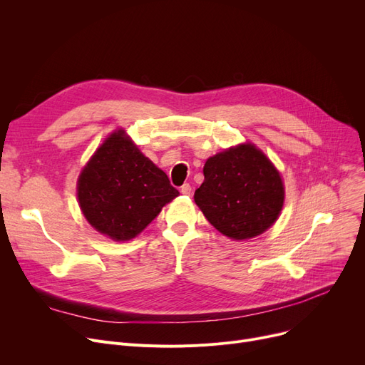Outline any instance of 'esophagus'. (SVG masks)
I'll return each instance as SVG.
<instances>
[{
    "label": "esophagus",
    "instance_id": "esophagus-1",
    "mask_svg": "<svg viewBox=\"0 0 365 365\" xmlns=\"http://www.w3.org/2000/svg\"><path fill=\"white\" fill-rule=\"evenodd\" d=\"M180 192L183 194V195H190V194H192V187H190V185L189 183H185L183 186H180Z\"/></svg>",
    "mask_w": 365,
    "mask_h": 365
}]
</instances>
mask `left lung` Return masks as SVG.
<instances>
[{
	"instance_id": "left-lung-1",
	"label": "left lung",
	"mask_w": 365,
	"mask_h": 365,
	"mask_svg": "<svg viewBox=\"0 0 365 365\" xmlns=\"http://www.w3.org/2000/svg\"><path fill=\"white\" fill-rule=\"evenodd\" d=\"M194 200L205 219L225 237L242 241L269 229L284 204L279 171L252 143L210 157Z\"/></svg>"
}]
</instances>
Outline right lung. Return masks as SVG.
Returning <instances> with one entry per match:
<instances>
[{"mask_svg":"<svg viewBox=\"0 0 365 365\" xmlns=\"http://www.w3.org/2000/svg\"><path fill=\"white\" fill-rule=\"evenodd\" d=\"M81 212L96 231L128 241L179 195L165 173L131 142L113 131L83 168L76 183Z\"/></svg>","mask_w":365,"mask_h":365,"instance_id":"obj_1","label":"right lung"}]
</instances>
